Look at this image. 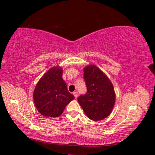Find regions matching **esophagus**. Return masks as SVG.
I'll return each instance as SVG.
<instances>
[{"mask_svg":"<svg viewBox=\"0 0 155 155\" xmlns=\"http://www.w3.org/2000/svg\"><path fill=\"white\" fill-rule=\"evenodd\" d=\"M73 94H74L75 98H76H76L78 97V92H73Z\"/></svg>","mask_w":155,"mask_h":155,"instance_id":"34e87169","label":"esophagus"}]
</instances>
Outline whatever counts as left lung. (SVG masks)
<instances>
[{
    "instance_id": "1",
    "label": "left lung",
    "mask_w": 155,
    "mask_h": 155,
    "mask_svg": "<svg viewBox=\"0 0 155 155\" xmlns=\"http://www.w3.org/2000/svg\"><path fill=\"white\" fill-rule=\"evenodd\" d=\"M84 79L87 91L79 96L78 101L85 114L94 121L104 120L114 105V89L109 79L95 65L84 68Z\"/></svg>"
}]
</instances>
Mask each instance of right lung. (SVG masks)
<instances>
[{
    "label": "right lung",
    "mask_w": 155,
    "mask_h": 155,
    "mask_svg": "<svg viewBox=\"0 0 155 155\" xmlns=\"http://www.w3.org/2000/svg\"><path fill=\"white\" fill-rule=\"evenodd\" d=\"M63 70L55 67L48 70L37 83L34 92L37 109L46 117H58L74 99L62 78Z\"/></svg>",
    "instance_id": "obj_1"
}]
</instances>
